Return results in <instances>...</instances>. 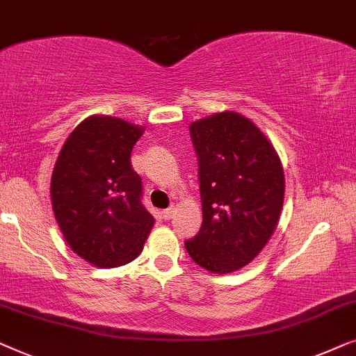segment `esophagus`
I'll list each match as a JSON object with an SVG mask.
<instances>
[{"label": "esophagus", "mask_w": 356, "mask_h": 356, "mask_svg": "<svg viewBox=\"0 0 356 356\" xmlns=\"http://www.w3.org/2000/svg\"><path fill=\"white\" fill-rule=\"evenodd\" d=\"M174 213H176V207H169L168 209H164L163 211V216H164V219H171L172 216H174Z\"/></svg>", "instance_id": "34e87169"}]
</instances>
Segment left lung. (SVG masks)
<instances>
[{
  "label": "left lung",
  "instance_id": "1",
  "mask_svg": "<svg viewBox=\"0 0 356 356\" xmlns=\"http://www.w3.org/2000/svg\"><path fill=\"white\" fill-rule=\"evenodd\" d=\"M200 163L203 222L185 242L190 258L214 274L247 266L266 247L284 204L285 177L268 135L237 111L190 124Z\"/></svg>",
  "mask_w": 356,
  "mask_h": 356
}]
</instances>
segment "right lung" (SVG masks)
I'll return each mask as SVG.
<instances>
[{
    "mask_svg": "<svg viewBox=\"0 0 356 356\" xmlns=\"http://www.w3.org/2000/svg\"><path fill=\"white\" fill-rule=\"evenodd\" d=\"M143 132L138 124L93 114L72 130L53 168L49 195L59 230L72 252L97 268L134 261L154 226L130 163Z\"/></svg>",
    "mask_w": 356,
    "mask_h": 356,
    "instance_id": "obj_1",
    "label": "right lung"
}]
</instances>
